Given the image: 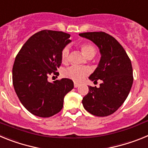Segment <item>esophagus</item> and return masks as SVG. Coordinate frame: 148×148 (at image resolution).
<instances>
[{
	"instance_id": "obj_1",
	"label": "esophagus",
	"mask_w": 148,
	"mask_h": 148,
	"mask_svg": "<svg viewBox=\"0 0 148 148\" xmlns=\"http://www.w3.org/2000/svg\"><path fill=\"white\" fill-rule=\"evenodd\" d=\"M79 85H80V84L77 83V82H75V83H74V87H75V88L78 87Z\"/></svg>"
}]
</instances>
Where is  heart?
Listing matches in <instances>:
<instances>
[{"label":"heart","mask_w":148,"mask_h":148,"mask_svg":"<svg viewBox=\"0 0 148 148\" xmlns=\"http://www.w3.org/2000/svg\"><path fill=\"white\" fill-rule=\"evenodd\" d=\"M81 49L83 55L87 58L93 57L95 55V48L92 44L84 43L81 45ZM69 49L67 47L64 48L61 52V61L62 62L66 63L69 58ZM89 70L87 68L81 67V66H72L68 68L66 71V75L70 78L76 82H80L86 75H88Z\"/></svg>","instance_id":"heart-1"}]
</instances>
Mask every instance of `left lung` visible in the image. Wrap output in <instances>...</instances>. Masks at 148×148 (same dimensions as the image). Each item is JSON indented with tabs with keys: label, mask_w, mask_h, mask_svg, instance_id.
<instances>
[{
	"label": "left lung",
	"mask_w": 148,
	"mask_h": 148,
	"mask_svg": "<svg viewBox=\"0 0 148 148\" xmlns=\"http://www.w3.org/2000/svg\"><path fill=\"white\" fill-rule=\"evenodd\" d=\"M81 37L91 40L101 54L98 66L89 79L94 83L100 79V87L88 86L89 92L83 98L84 108L100 117L113 114L125 102L133 82L131 61L122 46L104 32H84Z\"/></svg>",
	"instance_id": "left-lung-1"
}]
</instances>
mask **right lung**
<instances>
[{"label":"right lung","instance_id":"obj_1","mask_svg":"<svg viewBox=\"0 0 148 148\" xmlns=\"http://www.w3.org/2000/svg\"><path fill=\"white\" fill-rule=\"evenodd\" d=\"M67 33L43 30L27 40L12 68L15 91L23 107L35 116L47 118L61 110L64 96L74 84L71 79L48 82L59 67L61 52L72 40Z\"/></svg>","mask_w":148,"mask_h":148}]
</instances>
